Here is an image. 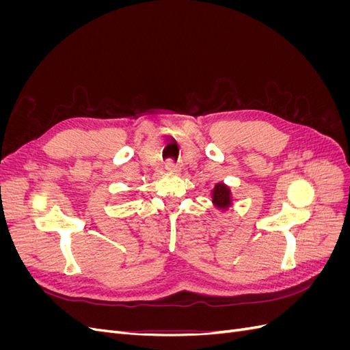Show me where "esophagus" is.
<instances>
[{"mask_svg": "<svg viewBox=\"0 0 350 350\" xmlns=\"http://www.w3.org/2000/svg\"><path fill=\"white\" fill-rule=\"evenodd\" d=\"M165 167H166V171H169V172H178V171H179L178 166H176L174 162H167V163L165 165Z\"/></svg>", "mask_w": 350, "mask_h": 350, "instance_id": "obj_1", "label": "esophagus"}]
</instances>
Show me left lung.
<instances>
[{"label": "left lung", "instance_id": "1", "mask_svg": "<svg viewBox=\"0 0 350 350\" xmlns=\"http://www.w3.org/2000/svg\"><path fill=\"white\" fill-rule=\"evenodd\" d=\"M213 203L219 208H228L232 203L230 189L225 184H216L213 189Z\"/></svg>", "mask_w": 350, "mask_h": 350}]
</instances>
